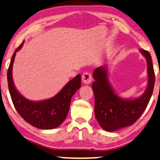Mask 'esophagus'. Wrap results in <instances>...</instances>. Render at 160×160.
<instances>
[{
    "instance_id": "1",
    "label": "esophagus",
    "mask_w": 160,
    "mask_h": 160,
    "mask_svg": "<svg viewBox=\"0 0 160 160\" xmlns=\"http://www.w3.org/2000/svg\"><path fill=\"white\" fill-rule=\"evenodd\" d=\"M82 80L83 83H85V84H90L92 81L91 74L89 72L83 73V75H82Z\"/></svg>"
}]
</instances>
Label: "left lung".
Returning <instances> with one entry per match:
<instances>
[{"label":"left lung","mask_w":160,"mask_h":160,"mask_svg":"<svg viewBox=\"0 0 160 160\" xmlns=\"http://www.w3.org/2000/svg\"><path fill=\"white\" fill-rule=\"evenodd\" d=\"M140 52L147 62L148 85L142 95L137 98H123L115 93L108 79L107 66H101L93 71L95 81L92 89L95 97V116L101 127L112 132L128 127L136 122L147 108L152 97L155 75L152 57L147 51Z\"/></svg>","instance_id":"1"}]
</instances>
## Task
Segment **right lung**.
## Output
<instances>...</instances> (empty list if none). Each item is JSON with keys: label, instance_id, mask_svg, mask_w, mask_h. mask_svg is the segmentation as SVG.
I'll use <instances>...</instances> for the list:
<instances>
[{"label": "right lung", "instance_id": "add662e5", "mask_svg": "<svg viewBox=\"0 0 160 160\" xmlns=\"http://www.w3.org/2000/svg\"><path fill=\"white\" fill-rule=\"evenodd\" d=\"M24 42L16 49L7 72V80L12 102L18 113L29 124L39 129L51 130L59 126L68 114L71 98L81 86V75H78L69 81L57 95L48 99L33 102L24 98L16 88L12 77L13 64L16 53Z\"/></svg>", "mask_w": 160, "mask_h": 160}]
</instances>
